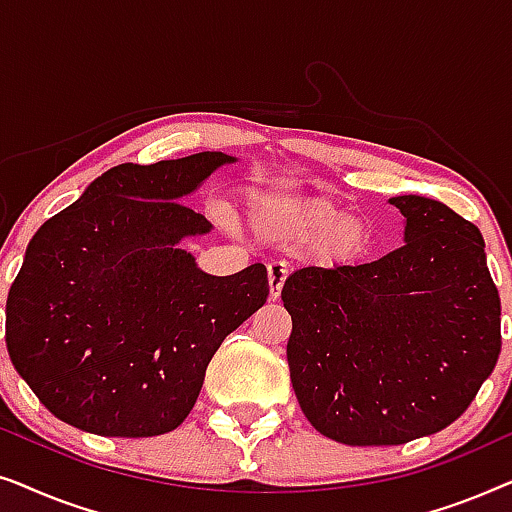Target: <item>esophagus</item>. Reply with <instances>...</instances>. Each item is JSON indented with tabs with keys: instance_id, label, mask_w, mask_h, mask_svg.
Listing matches in <instances>:
<instances>
[{
	"instance_id": "esophagus-1",
	"label": "esophagus",
	"mask_w": 512,
	"mask_h": 512,
	"mask_svg": "<svg viewBox=\"0 0 512 512\" xmlns=\"http://www.w3.org/2000/svg\"><path fill=\"white\" fill-rule=\"evenodd\" d=\"M286 275H289V270H286L284 263H270V265H268L270 300H277L279 296H282V286H284Z\"/></svg>"
}]
</instances>
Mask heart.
I'll list each match as a JSON object with an SVG mask.
<instances>
[{
    "label": "heart",
    "mask_w": 512,
    "mask_h": 512,
    "mask_svg": "<svg viewBox=\"0 0 512 512\" xmlns=\"http://www.w3.org/2000/svg\"><path fill=\"white\" fill-rule=\"evenodd\" d=\"M251 221L270 240H303L314 235L310 254L321 263H352L366 254L370 228L359 216H345V207L328 198H286L256 195Z\"/></svg>",
    "instance_id": "1"
}]
</instances>
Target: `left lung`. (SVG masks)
Returning a JSON list of instances; mask_svg holds the SVG:
<instances>
[{
  "mask_svg": "<svg viewBox=\"0 0 512 512\" xmlns=\"http://www.w3.org/2000/svg\"><path fill=\"white\" fill-rule=\"evenodd\" d=\"M405 244L284 282L286 359L305 417L345 445H403L454 419L492 375L501 300L480 230L422 195L389 200Z\"/></svg>",
  "mask_w": 512,
  "mask_h": 512,
  "instance_id": "1",
  "label": "left lung"
}]
</instances>
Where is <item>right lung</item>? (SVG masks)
<instances>
[{"label":"right lung","instance_id":"1","mask_svg":"<svg viewBox=\"0 0 512 512\" xmlns=\"http://www.w3.org/2000/svg\"><path fill=\"white\" fill-rule=\"evenodd\" d=\"M226 163L235 158L202 151L111 167L27 244L6 349L62 422L114 438L177 429L216 349L263 307V263L214 277L179 247L212 230L179 200Z\"/></svg>","mask_w":512,"mask_h":512}]
</instances>
